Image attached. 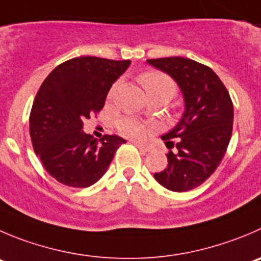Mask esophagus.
Here are the masks:
<instances>
[{
    "mask_svg": "<svg viewBox=\"0 0 261 261\" xmlns=\"http://www.w3.org/2000/svg\"><path fill=\"white\" fill-rule=\"evenodd\" d=\"M135 143L136 146H137L138 148H140V150H142V151H145V152H148V151L151 150L150 147H148L147 145H145V143H141V142H133Z\"/></svg>",
    "mask_w": 261,
    "mask_h": 261,
    "instance_id": "34e87169",
    "label": "esophagus"
}]
</instances>
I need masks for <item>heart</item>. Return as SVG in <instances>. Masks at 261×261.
I'll return each mask as SVG.
<instances>
[{
	"mask_svg": "<svg viewBox=\"0 0 261 261\" xmlns=\"http://www.w3.org/2000/svg\"><path fill=\"white\" fill-rule=\"evenodd\" d=\"M140 82L145 88L148 97L159 96V97H163L164 100L168 101L177 93L175 82L169 75L160 73V71H146L142 75H140ZM115 89L116 84H114L109 92V98L113 97ZM116 128L125 137L142 138L143 136H146V133H148L152 129V124L143 123V121L133 118H121L116 121Z\"/></svg>",
	"mask_w": 261,
	"mask_h": 261,
	"instance_id": "1",
	"label": "heart"
}]
</instances>
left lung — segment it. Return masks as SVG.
<instances>
[{
    "mask_svg": "<svg viewBox=\"0 0 261 261\" xmlns=\"http://www.w3.org/2000/svg\"><path fill=\"white\" fill-rule=\"evenodd\" d=\"M169 74L180 87L186 111L173 130L164 135L168 166L155 173L165 188L185 192L202 185L217 170L225 155L233 128V103L219 76L203 64L191 59L163 58L147 60Z\"/></svg>",
    "mask_w": 261,
    "mask_h": 261,
    "instance_id": "1",
    "label": "left lung"
}]
</instances>
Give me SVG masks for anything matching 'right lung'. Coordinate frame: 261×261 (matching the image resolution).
<instances>
[{
	"label": "right lung",
	"instance_id": "obj_1",
	"mask_svg": "<svg viewBox=\"0 0 261 261\" xmlns=\"http://www.w3.org/2000/svg\"><path fill=\"white\" fill-rule=\"evenodd\" d=\"M129 60L81 56L60 64L37 92L29 115L34 152L51 177L69 187L84 188L106 173L125 140L105 135L97 140L82 130L83 121L98 114L114 82Z\"/></svg>",
	"mask_w": 261,
	"mask_h": 261
}]
</instances>
